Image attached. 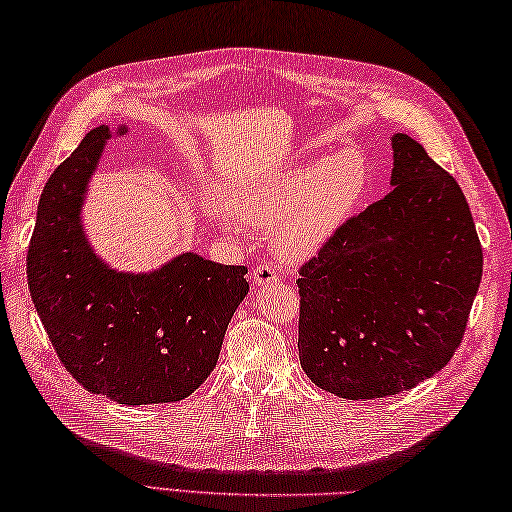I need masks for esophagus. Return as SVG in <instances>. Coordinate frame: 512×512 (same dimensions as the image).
Segmentation results:
<instances>
[{
	"label": "esophagus",
	"instance_id": "obj_1",
	"mask_svg": "<svg viewBox=\"0 0 512 512\" xmlns=\"http://www.w3.org/2000/svg\"><path fill=\"white\" fill-rule=\"evenodd\" d=\"M252 280L258 284V286H269L278 280V273L273 271L269 265H258L254 267L252 271Z\"/></svg>",
	"mask_w": 512,
	"mask_h": 512
}]
</instances>
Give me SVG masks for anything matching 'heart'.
<instances>
[{"instance_id":"1","label":"heart","mask_w":512,"mask_h":512,"mask_svg":"<svg viewBox=\"0 0 512 512\" xmlns=\"http://www.w3.org/2000/svg\"><path fill=\"white\" fill-rule=\"evenodd\" d=\"M371 167L358 147H339L230 191V210L243 226L271 230V245L286 263L317 256L363 204ZM228 232L232 217L223 219Z\"/></svg>"}]
</instances>
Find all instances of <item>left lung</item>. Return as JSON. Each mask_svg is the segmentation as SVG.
I'll use <instances>...</instances> for the list:
<instances>
[{"mask_svg": "<svg viewBox=\"0 0 512 512\" xmlns=\"http://www.w3.org/2000/svg\"><path fill=\"white\" fill-rule=\"evenodd\" d=\"M391 191L299 269V363L319 389L373 400L439 373L467 328L482 247L458 182L391 136Z\"/></svg>", "mask_w": 512, "mask_h": 512, "instance_id": "8db88e82", "label": "left lung"}]
</instances>
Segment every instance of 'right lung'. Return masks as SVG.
<instances>
[{"mask_svg":"<svg viewBox=\"0 0 512 512\" xmlns=\"http://www.w3.org/2000/svg\"><path fill=\"white\" fill-rule=\"evenodd\" d=\"M110 136L93 128L47 180L28 249L30 295L60 363L86 391L128 406L180 402L217 365L249 291L247 267L193 252L147 273L104 263L82 206Z\"/></svg>","mask_w":512,"mask_h":512,"instance_id":"1","label":"right lung"}]
</instances>
